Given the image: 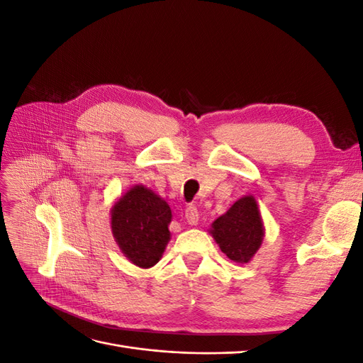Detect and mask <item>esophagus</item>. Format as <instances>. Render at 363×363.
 Instances as JSON below:
<instances>
[{"label":"esophagus","mask_w":363,"mask_h":363,"mask_svg":"<svg viewBox=\"0 0 363 363\" xmlns=\"http://www.w3.org/2000/svg\"><path fill=\"white\" fill-rule=\"evenodd\" d=\"M184 218H186V221H188V224L196 225L199 224V218H200L199 208H196L194 204H189L184 211Z\"/></svg>","instance_id":"obj_1"}]
</instances>
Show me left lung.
Listing matches in <instances>:
<instances>
[{
    "label": "left lung",
    "mask_w": 363,
    "mask_h": 363,
    "mask_svg": "<svg viewBox=\"0 0 363 363\" xmlns=\"http://www.w3.org/2000/svg\"><path fill=\"white\" fill-rule=\"evenodd\" d=\"M211 233L224 255L235 263H247L263 240V224L252 196L238 200L212 224Z\"/></svg>",
    "instance_id": "1"
}]
</instances>
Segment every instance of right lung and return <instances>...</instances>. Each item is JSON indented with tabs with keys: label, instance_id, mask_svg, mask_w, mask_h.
<instances>
[{
	"label": "right lung",
	"instance_id": "add662e5",
	"mask_svg": "<svg viewBox=\"0 0 363 363\" xmlns=\"http://www.w3.org/2000/svg\"><path fill=\"white\" fill-rule=\"evenodd\" d=\"M171 218L167 201L144 186H135L112 208L116 244L136 267H155L169 240Z\"/></svg>",
	"mask_w": 363,
	"mask_h": 363
}]
</instances>
